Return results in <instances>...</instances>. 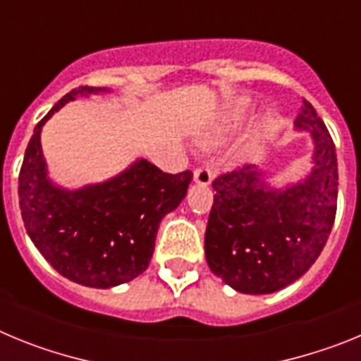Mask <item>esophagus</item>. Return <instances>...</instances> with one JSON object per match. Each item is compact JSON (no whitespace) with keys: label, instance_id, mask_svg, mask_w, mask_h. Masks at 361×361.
Returning a JSON list of instances; mask_svg holds the SVG:
<instances>
[{"label":"esophagus","instance_id":"1","mask_svg":"<svg viewBox=\"0 0 361 361\" xmlns=\"http://www.w3.org/2000/svg\"><path fill=\"white\" fill-rule=\"evenodd\" d=\"M193 178H195L197 184L208 186V184L212 183L213 173H212V170H209L208 166H199V168H195V171H193Z\"/></svg>","mask_w":361,"mask_h":361}]
</instances>
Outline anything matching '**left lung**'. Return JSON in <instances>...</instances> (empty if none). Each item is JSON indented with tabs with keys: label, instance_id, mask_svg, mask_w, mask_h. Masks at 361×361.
Returning a JSON list of instances; mask_svg holds the SVG:
<instances>
[{
	"label": "left lung",
	"instance_id": "1",
	"mask_svg": "<svg viewBox=\"0 0 361 361\" xmlns=\"http://www.w3.org/2000/svg\"><path fill=\"white\" fill-rule=\"evenodd\" d=\"M296 128L314 141V168L304 183L271 190L251 164L213 180L204 250L209 269L247 295L286 288L314 264L333 229L338 162L333 137L309 101H302Z\"/></svg>",
	"mask_w": 361,
	"mask_h": 361
}]
</instances>
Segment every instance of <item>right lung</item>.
<instances>
[{
  "mask_svg": "<svg viewBox=\"0 0 361 361\" xmlns=\"http://www.w3.org/2000/svg\"><path fill=\"white\" fill-rule=\"evenodd\" d=\"M95 92L101 88H73L36 124L18 193L28 237L44 260L72 282L106 289L145 273L162 216L180 204L193 173H164L141 159L108 183L75 191L52 186L41 152V126L65 103Z\"/></svg>",
  "mask_w": 361,
  "mask_h": 361,
  "instance_id": "1",
  "label": "right lung"
}]
</instances>
